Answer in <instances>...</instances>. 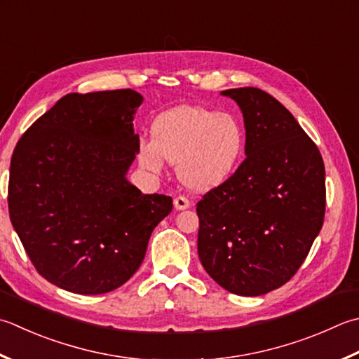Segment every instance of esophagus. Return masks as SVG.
Masks as SVG:
<instances>
[{"label":"esophagus","mask_w":359,"mask_h":359,"mask_svg":"<svg viewBox=\"0 0 359 359\" xmlns=\"http://www.w3.org/2000/svg\"><path fill=\"white\" fill-rule=\"evenodd\" d=\"M189 207V201L185 198V196H177L174 199V208L175 210H185Z\"/></svg>","instance_id":"obj_1"}]
</instances>
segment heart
Wrapping results in <instances>:
<instances>
[{"label":"heart","mask_w":359,"mask_h":359,"mask_svg":"<svg viewBox=\"0 0 359 359\" xmlns=\"http://www.w3.org/2000/svg\"><path fill=\"white\" fill-rule=\"evenodd\" d=\"M244 144V129L233 115L184 105L156 119L152 140L138 146V160L154 172L163 170L165 160L179 165V177L187 187L207 191L236 170Z\"/></svg>","instance_id":"b5f03b06"}]
</instances>
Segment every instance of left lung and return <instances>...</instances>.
<instances>
[{
    "mask_svg": "<svg viewBox=\"0 0 359 359\" xmlns=\"http://www.w3.org/2000/svg\"><path fill=\"white\" fill-rule=\"evenodd\" d=\"M243 111L245 157L198 202V254L215 282L262 296L299 271L325 215L318 146L283 104L255 87L224 90Z\"/></svg>",
    "mask_w": 359,
    "mask_h": 359,
    "instance_id": "1",
    "label": "left lung"
}]
</instances>
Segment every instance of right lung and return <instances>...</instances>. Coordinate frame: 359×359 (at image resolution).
Returning a JSON list of instances; mask_svg holds the SVG:
<instances>
[{
	"mask_svg": "<svg viewBox=\"0 0 359 359\" xmlns=\"http://www.w3.org/2000/svg\"><path fill=\"white\" fill-rule=\"evenodd\" d=\"M135 90L69 93L18 140L9 216L34 268L76 294H104L137 272L172 199L126 179L138 152Z\"/></svg>",
	"mask_w": 359,
	"mask_h": 359,
	"instance_id": "obj_1",
	"label": "right lung"
}]
</instances>
